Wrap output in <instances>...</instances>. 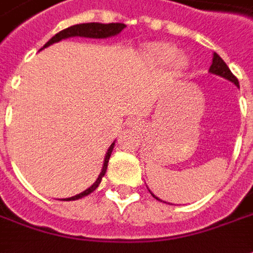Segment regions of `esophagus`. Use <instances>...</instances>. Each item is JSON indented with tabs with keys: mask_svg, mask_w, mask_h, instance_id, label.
<instances>
[{
	"mask_svg": "<svg viewBox=\"0 0 253 253\" xmlns=\"http://www.w3.org/2000/svg\"><path fill=\"white\" fill-rule=\"evenodd\" d=\"M138 125H140V123H135V125H133V126H135V127H138Z\"/></svg>",
	"mask_w": 253,
	"mask_h": 253,
	"instance_id": "1",
	"label": "esophagus"
}]
</instances>
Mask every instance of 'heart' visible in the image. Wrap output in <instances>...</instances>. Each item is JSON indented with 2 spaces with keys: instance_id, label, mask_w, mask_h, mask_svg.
I'll list each match as a JSON object with an SVG mask.
<instances>
[{
  "instance_id": "obj_1",
  "label": "heart",
  "mask_w": 253,
  "mask_h": 253,
  "mask_svg": "<svg viewBox=\"0 0 253 253\" xmlns=\"http://www.w3.org/2000/svg\"><path fill=\"white\" fill-rule=\"evenodd\" d=\"M147 54L161 65H169L171 62L173 69H181L185 65L184 58L177 55V48L169 42H151L147 45Z\"/></svg>"
}]
</instances>
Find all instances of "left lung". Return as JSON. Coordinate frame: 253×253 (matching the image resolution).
I'll list each match as a JSON object with an SVG mask.
<instances>
[{
  "mask_svg": "<svg viewBox=\"0 0 253 253\" xmlns=\"http://www.w3.org/2000/svg\"><path fill=\"white\" fill-rule=\"evenodd\" d=\"M209 72L212 73V75H216V76H220L223 77V79H226V80H228V82H231V83H234L237 87H240V84H238V80H237V77L231 73V70L228 69V66L226 65V62L221 59L219 55L213 54V61H212V65H211V68H209ZM151 192V191H149ZM152 194V192H151ZM152 197L155 199H158V201H161V199L158 198V197H155L154 194H152ZM162 202V201H161Z\"/></svg>",
  "mask_w": 253,
  "mask_h": 253,
  "instance_id": "obj_1",
  "label": "left lung"
}]
</instances>
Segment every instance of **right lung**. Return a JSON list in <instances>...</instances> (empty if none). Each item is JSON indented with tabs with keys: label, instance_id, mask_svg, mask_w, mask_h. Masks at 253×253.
<instances>
[{
	"label": "right lung",
	"instance_id": "1",
	"mask_svg": "<svg viewBox=\"0 0 253 253\" xmlns=\"http://www.w3.org/2000/svg\"><path fill=\"white\" fill-rule=\"evenodd\" d=\"M125 27H126L125 23H108V25H105V23H82V25L70 26L68 29L56 33L54 37L48 41L47 44L42 48L49 47L51 44L58 42V41L61 40H65V39H69V37H88V39H106V37H112V36L119 34ZM42 48H41V49H42ZM113 147H115V142H112V145L109 147L106 155H105L104 166H102V170H101L99 176H98V178L95 180V183L91 185V187H88L85 191L80 192V194H77L75 197L65 198L63 201H75V199H80L97 190V187L99 185V183H101L102 177L105 176V171L108 169V162H109V158H111V154H112Z\"/></svg>",
	"mask_w": 253,
	"mask_h": 253
}]
</instances>
